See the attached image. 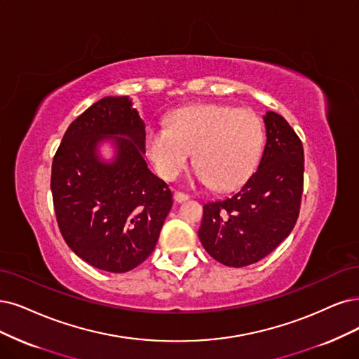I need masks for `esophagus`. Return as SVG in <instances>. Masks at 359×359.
I'll list each match as a JSON object with an SVG mask.
<instances>
[{
  "label": "esophagus",
  "instance_id": "obj_1",
  "mask_svg": "<svg viewBox=\"0 0 359 359\" xmlns=\"http://www.w3.org/2000/svg\"><path fill=\"white\" fill-rule=\"evenodd\" d=\"M188 198H189V195H187V194H183V192H175V200H176L177 203L187 201Z\"/></svg>",
  "mask_w": 359,
  "mask_h": 359
}]
</instances>
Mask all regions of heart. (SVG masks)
<instances>
[{"instance_id":"1","label":"heart","mask_w":359,"mask_h":359,"mask_svg":"<svg viewBox=\"0 0 359 359\" xmlns=\"http://www.w3.org/2000/svg\"><path fill=\"white\" fill-rule=\"evenodd\" d=\"M263 140V124L255 111L204 103L171 112L168 127L148 133L146 151L165 180L177 179L194 152L196 180L231 191L253 175Z\"/></svg>"}]
</instances>
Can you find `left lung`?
Segmentation results:
<instances>
[{
	"instance_id": "8db88e82",
	"label": "left lung",
	"mask_w": 359,
	"mask_h": 359,
	"mask_svg": "<svg viewBox=\"0 0 359 359\" xmlns=\"http://www.w3.org/2000/svg\"><path fill=\"white\" fill-rule=\"evenodd\" d=\"M266 144L259 168L244 187L207 203L198 231L207 253L224 266L253 264L293 231L303 192V144L284 116L266 112Z\"/></svg>"
}]
</instances>
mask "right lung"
<instances>
[{
  "label": "right lung",
  "instance_id": "right-lung-1",
  "mask_svg": "<svg viewBox=\"0 0 359 359\" xmlns=\"http://www.w3.org/2000/svg\"><path fill=\"white\" fill-rule=\"evenodd\" d=\"M111 140L116 158L98 156ZM146 131L128 96L103 97L66 130L51 165V194L63 240L97 269L124 273L149 257L172 205L168 184L148 168Z\"/></svg>",
  "mask_w": 359,
  "mask_h": 359
}]
</instances>
